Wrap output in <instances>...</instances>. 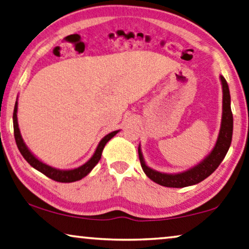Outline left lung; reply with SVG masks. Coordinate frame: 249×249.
I'll return each mask as SVG.
<instances>
[{
	"label": "left lung",
	"instance_id": "left-lung-1",
	"mask_svg": "<svg viewBox=\"0 0 249 249\" xmlns=\"http://www.w3.org/2000/svg\"><path fill=\"white\" fill-rule=\"evenodd\" d=\"M222 84V121L219 137L216 143V146L211 153L208 155L205 161H202L199 165L194 169L179 174H164L154 171L148 168L144 162L142 152L139 148V158L144 173L150 178L155 183L168 188H184L188 185L196 184L201 182L210 176L219 166L224 160L226 154L229 150L232 137V113L231 108V94H229L228 84L224 77H220Z\"/></svg>",
	"mask_w": 249,
	"mask_h": 249
}]
</instances>
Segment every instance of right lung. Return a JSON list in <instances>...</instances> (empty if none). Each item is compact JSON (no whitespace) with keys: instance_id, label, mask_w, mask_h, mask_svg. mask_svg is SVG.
<instances>
[{"instance_id":"add662e5","label":"right lung","mask_w":249,"mask_h":249,"mask_svg":"<svg viewBox=\"0 0 249 249\" xmlns=\"http://www.w3.org/2000/svg\"><path fill=\"white\" fill-rule=\"evenodd\" d=\"M17 112H18V103H16V106H14V112H13V128H14V139H16V143L18 145V151L22 154V157L25 159L30 165L33 166L36 170H38L44 176L50 178L57 182H73V181H78L83 179L84 177H86L87 174L94 169V166L97 164L98 161L101 160L102 158V152L104 150V146L106 145V143L112 139L114 135L117 134L118 131H115L109 133L108 135H106L104 139L101 141V143L98 144L97 148H96L95 154L92 155L90 160L87 163H85L84 165L79 166V168L73 169V170H67V171H62V170H57L51 168V166L44 164L41 161H39L36 157H33V154L28 150V147L25 146V144L22 140L20 131H18V118H17Z\"/></svg>"}]
</instances>
